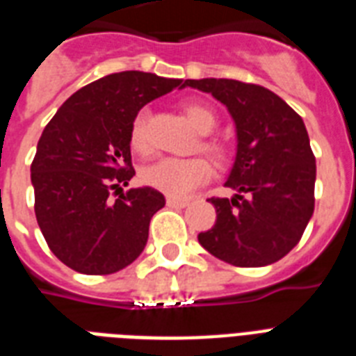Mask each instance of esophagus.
Returning <instances> with one entry per match:
<instances>
[{
	"label": "esophagus",
	"mask_w": 356,
	"mask_h": 356,
	"mask_svg": "<svg viewBox=\"0 0 356 356\" xmlns=\"http://www.w3.org/2000/svg\"><path fill=\"white\" fill-rule=\"evenodd\" d=\"M166 205L170 209H183V207L188 205V200H179V197H168Z\"/></svg>",
	"instance_id": "1"
}]
</instances>
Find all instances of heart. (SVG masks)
<instances>
[{
    "mask_svg": "<svg viewBox=\"0 0 356 356\" xmlns=\"http://www.w3.org/2000/svg\"><path fill=\"white\" fill-rule=\"evenodd\" d=\"M183 113L188 123L200 134H209L216 127V116L211 108L201 103H186ZM131 147L136 153H147L151 147L149 134H147V113L140 111L131 123ZM205 149L220 155V147L214 144H205ZM142 181L147 186L159 190L170 197H186L205 184L212 177V166L205 159H161L155 164H149L142 170Z\"/></svg>",
    "mask_w": 356,
    "mask_h": 356,
    "instance_id": "heart-1",
    "label": "heart"
}]
</instances>
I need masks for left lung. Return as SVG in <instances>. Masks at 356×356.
<instances>
[{
    "label": "left lung",
    "instance_id": "obj_1",
    "mask_svg": "<svg viewBox=\"0 0 356 356\" xmlns=\"http://www.w3.org/2000/svg\"><path fill=\"white\" fill-rule=\"evenodd\" d=\"M227 107L236 156L225 186L212 197L216 223L197 240L211 254L242 268L273 264L292 251L314 212L316 159L303 120L259 85L234 79H186Z\"/></svg>",
    "mask_w": 356,
    "mask_h": 356
}]
</instances>
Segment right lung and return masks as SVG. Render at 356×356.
<instances>
[{
    "instance_id": "right-lung-1",
    "label": "right lung",
    "mask_w": 356,
    "mask_h": 356,
    "mask_svg": "<svg viewBox=\"0 0 356 356\" xmlns=\"http://www.w3.org/2000/svg\"><path fill=\"white\" fill-rule=\"evenodd\" d=\"M183 79L145 72L105 75L70 96L47 123L31 164L35 214L60 262L86 275H107L138 259L149 222L166 205L151 186L131 188V123L138 111ZM122 191L118 200L110 192Z\"/></svg>"
}]
</instances>
